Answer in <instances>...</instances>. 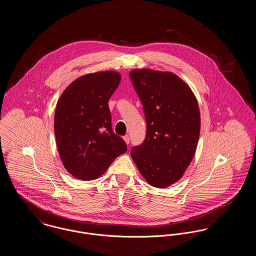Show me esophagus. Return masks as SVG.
Listing matches in <instances>:
<instances>
[{"instance_id": "esophagus-1", "label": "esophagus", "mask_w": 256, "mask_h": 256, "mask_svg": "<svg viewBox=\"0 0 256 256\" xmlns=\"http://www.w3.org/2000/svg\"><path fill=\"white\" fill-rule=\"evenodd\" d=\"M124 142L126 143V145H128V144H130V137H128V135L124 136Z\"/></svg>"}]
</instances>
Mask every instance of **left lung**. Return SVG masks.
I'll return each instance as SVG.
<instances>
[{"instance_id": "obj_1", "label": "left lung", "mask_w": 256, "mask_h": 256, "mask_svg": "<svg viewBox=\"0 0 256 256\" xmlns=\"http://www.w3.org/2000/svg\"><path fill=\"white\" fill-rule=\"evenodd\" d=\"M146 121V139L132 158L146 182L167 188L182 178L195 156L200 130L198 100L172 72L134 69L130 73Z\"/></svg>"}]
</instances>
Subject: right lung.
I'll list each match as a JSON object with an SVG mask.
<instances>
[{
    "instance_id": "1",
    "label": "right lung",
    "mask_w": 256,
    "mask_h": 256,
    "mask_svg": "<svg viewBox=\"0 0 256 256\" xmlns=\"http://www.w3.org/2000/svg\"><path fill=\"white\" fill-rule=\"evenodd\" d=\"M121 74L108 70L84 74L72 82L54 112L56 146L64 168L74 178L93 180L126 152V144L111 126L108 100Z\"/></svg>"
}]
</instances>
